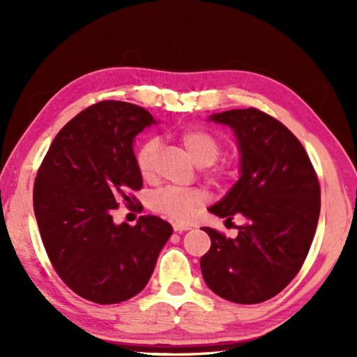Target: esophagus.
I'll return each instance as SVG.
<instances>
[{
	"mask_svg": "<svg viewBox=\"0 0 357 357\" xmlns=\"http://www.w3.org/2000/svg\"><path fill=\"white\" fill-rule=\"evenodd\" d=\"M173 229L176 233H181V231H187V229H190V227L184 225V223H173Z\"/></svg>",
	"mask_w": 357,
	"mask_h": 357,
	"instance_id": "esophagus-1",
	"label": "esophagus"
}]
</instances>
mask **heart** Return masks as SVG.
<instances>
[{"mask_svg":"<svg viewBox=\"0 0 357 357\" xmlns=\"http://www.w3.org/2000/svg\"><path fill=\"white\" fill-rule=\"evenodd\" d=\"M178 140L197 165L208 167V176L215 183H220L229 176L231 164L228 160L217 162L223 151V143L220 137L215 135L213 130L204 128H185L178 132ZM157 149H159V142L155 138H148L137 151L135 162L143 179L153 178ZM204 200H206V193L197 187L193 189L167 187L151 197L149 206L154 213L168 217V219L185 222L190 219L193 211L203 204Z\"/></svg>","mask_w":357,"mask_h":357,"instance_id":"b5f03b06","label":"heart"}]
</instances>
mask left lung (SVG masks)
Here are the masks:
<instances>
[{"mask_svg": "<svg viewBox=\"0 0 357 357\" xmlns=\"http://www.w3.org/2000/svg\"><path fill=\"white\" fill-rule=\"evenodd\" d=\"M227 124L241 151V178L209 213L231 222L238 236L203 228L211 249L200 259L206 285L236 304L279 294L305 261L319 217V183L304 146L280 121L257 108L211 116Z\"/></svg>", "mask_w": 357, "mask_h": 357, "instance_id": "left-lung-1", "label": "left lung"}]
</instances>
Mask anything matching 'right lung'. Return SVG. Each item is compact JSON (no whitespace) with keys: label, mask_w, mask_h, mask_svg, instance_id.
<instances>
[{"label":"right lung","mask_w":357,"mask_h":357,"mask_svg":"<svg viewBox=\"0 0 357 357\" xmlns=\"http://www.w3.org/2000/svg\"><path fill=\"white\" fill-rule=\"evenodd\" d=\"M155 121L144 108L102 100L58 132L36 176L33 203L53 269L96 304H119L146 287L173 228L155 215L116 225L113 209L143 185L134 138Z\"/></svg>","instance_id":"right-lung-1"}]
</instances>
